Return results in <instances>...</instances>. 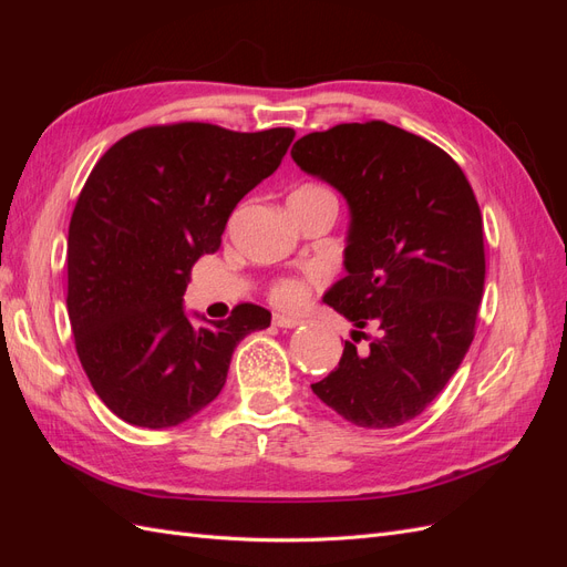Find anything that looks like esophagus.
I'll return each mask as SVG.
<instances>
[{
	"mask_svg": "<svg viewBox=\"0 0 567 567\" xmlns=\"http://www.w3.org/2000/svg\"><path fill=\"white\" fill-rule=\"evenodd\" d=\"M271 321H274V326H279V329H296V326H300V319L288 317V315H279V312L271 317Z\"/></svg>",
	"mask_w": 567,
	"mask_h": 567,
	"instance_id": "34e87169",
	"label": "esophagus"
}]
</instances>
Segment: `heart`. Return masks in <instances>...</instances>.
Here are the masks:
<instances>
[{"label":"heart","mask_w":567,"mask_h":567,"mask_svg":"<svg viewBox=\"0 0 567 567\" xmlns=\"http://www.w3.org/2000/svg\"><path fill=\"white\" fill-rule=\"evenodd\" d=\"M302 192H323L319 186H302ZM323 281L321 269L312 267L307 269L302 277H286L274 281L269 288V298L274 305L284 307V310H296L307 298H310L312 290Z\"/></svg>","instance_id":"b5f03b06"}]
</instances>
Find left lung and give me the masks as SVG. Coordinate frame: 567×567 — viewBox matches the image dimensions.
<instances>
[{"mask_svg":"<svg viewBox=\"0 0 567 567\" xmlns=\"http://www.w3.org/2000/svg\"><path fill=\"white\" fill-rule=\"evenodd\" d=\"M290 156L350 205L348 277L323 302L354 323L352 342L312 390L359 427L402 425L447 385L475 336L485 244L473 188L450 153L383 120L305 134Z\"/></svg>","mask_w":567,"mask_h":567,"instance_id":"obj_1","label":"left lung"}]
</instances>
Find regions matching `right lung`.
I'll use <instances>...</instances> for the list:
<instances>
[{"instance_id": "right-lung-1", "label": "right lung", "mask_w": 567, "mask_h": 567, "mask_svg": "<svg viewBox=\"0 0 567 567\" xmlns=\"http://www.w3.org/2000/svg\"><path fill=\"white\" fill-rule=\"evenodd\" d=\"M290 127L231 132L208 123L136 130L84 182L68 229V317L94 392L115 416L173 427L225 388L234 348L267 329L260 305L194 326L184 290L219 248L227 219L281 165Z\"/></svg>"}]
</instances>
